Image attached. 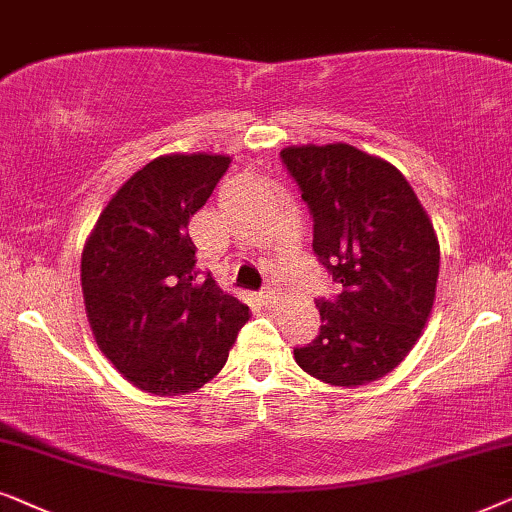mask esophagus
<instances>
[{"instance_id":"34e87169","label":"esophagus","mask_w":512,"mask_h":512,"mask_svg":"<svg viewBox=\"0 0 512 512\" xmlns=\"http://www.w3.org/2000/svg\"><path fill=\"white\" fill-rule=\"evenodd\" d=\"M262 297L267 299V302H274V299H276V292H274V288H271V285H267V288L262 290Z\"/></svg>"}]
</instances>
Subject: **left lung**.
<instances>
[{"label":"left lung","instance_id":"1","mask_svg":"<svg viewBox=\"0 0 512 512\" xmlns=\"http://www.w3.org/2000/svg\"><path fill=\"white\" fill-rule=\"evenodd\" d=\"M281 159L313 215V252L342 283L335 302H316L320 332L295 360L330 386L370 384L403 363L431 316V217L393 163L346 142L292 145Z\"/></svg>","mask_w":512,"mask_h":512}]
</instances>
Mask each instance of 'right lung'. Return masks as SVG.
Masks as SVG:
<instances>
[{"instance_id":"obj_1","label":"right lung","mask_w":512,"mask_h":512,"mask_svg":"<svg viewBox=\"0 0 512 512\" xmlns=\"http://www.w3.org/2000/svg\"><path fill=\"white\" fill-rule=\"evenodd\" d=\"M231 156L166 154L109 199L81 252V290L95 344L124 379L185 395L222 370L248 306L213 276L196 281L189 220Z\"/></svg>"}]
</instances>
